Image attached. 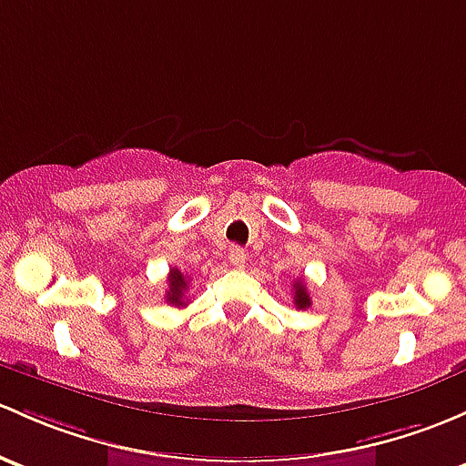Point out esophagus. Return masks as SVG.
I'll use <instances>...</instances> for the list:
<instances>
[{
    "mask_svg": "<svg viewBox=\"0 0 466 466\" xmlns=\"http://www.w3.org/2000/svg\"><path fill=\"white\" fill-rule=\"evenodd\" d=\"M229 263H232V268H237V270H241V268H246V252H243L241 248H232L229 249Z\"/></svg>",
    "mask_w": 466,
    "mask_h": 466,
    "instance_id": "34e87169",
    "label": "esophagus"
}]
</instances>
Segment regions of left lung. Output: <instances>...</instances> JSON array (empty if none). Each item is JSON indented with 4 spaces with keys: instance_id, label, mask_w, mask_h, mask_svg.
<instances>
[{
    "instance_id": "obj_1",
    "label": "left lung",
    "mask_w": 466,
    "mask_h": 466,
    "mask_svg": "<svg viewBox=\"0 0 466 466\" xmlns=\"http://www.w3.org/2000/svg\"><path fill=\"white\" fill-rule=\"evenodd\" d=\"M292 290H295V306L299 310H306V308H310V295H308L306 290V283L301 281V279H297L295 286H292Z\"/></svg>"
}]
</instances>
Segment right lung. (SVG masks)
I'll use <instances>...</instances> for the list:
<instances>
[{"mask_svg":"<svg viewBox=\"0 0 466 466\" xmlns=\"http://www.w3.org/2000/svg\"><path fill=\"white\" fill-rule=\"evenodd\" d=\"M167 303L171 306H187L185 301V292H187V277L178 270V268H171L167 277Z\"/></svg>","mask_w":466,"mask_h":466,"instance_id":"add662e5","label":"right lung"}]
</instances>
